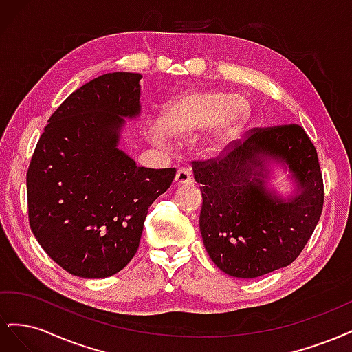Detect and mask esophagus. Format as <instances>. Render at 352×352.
Here are the masks:
<instances>
[{
    "label": "esophagus",
    "mask_w": 352,
    "mask_h": 352,
    "mask_svg": "<svg viewBox=\"0 0 352 352\" xmlns=\"http://www.w3.org/2000/svg\"><path fill=\"white\" fill-rule=\"evenodd\" d=\"M190 182H192V177H190V175L188 173V170H185V168L177 170L176 177H175V184H176L177 186L189 185Z\"/></svg>",
    "instance_id": "obj_1"
}]
</instances>
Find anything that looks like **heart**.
I'll use <instances>...</instances> for the list:
<instances>
[{
  "label": "heart",
  "instance_id": "heart-1",
  "mask_svg": "<svg viewBox=\"0 0 352 352\" xmlns=\"http://www.w3.org/2000/svg\"><path fill=\"white\" fill-rule=\"evenodd\" d=\"M251 116L243 97L223 91H188L167 104L160 123L148 126V136L157 145L167 144V135L188 140L206 129L199 138V151L212 157L225 150L242 132Z\"/></svg>",
  "mask_w": 352,
  "mask_h": 352
}]
</instances>
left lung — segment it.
<instances>
[{
    "mask_svg": "<svg viewBox=\"0 0 352 352\" xmlns=\"http://www.w3.org/2000/svg\"><path fill=\"white\" fill-rule=\"evenodd\" d=\"M248 135L225 157L194 163L202 242L221 272L242 279L289 265L313 235L324 198L317 151L301 126ZM274 165L290 173L291 195L271 188Z\"/></svg>",
    "mask_w": 352,
    "mask_h": 352,
    "instance_id": "left-lung-1",
    "label": "left lung"
}]
</instances>
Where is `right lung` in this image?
I'll return each instance as SVG.
<instances>
[{
    "instance_id": "1",
    "label": "right lung",
    "mask_w": 352,
    "mask_h": 352,
    "mask_svg": "<svg viewBox=\"0 0 352 352\" xmlns=\"http://www.w3.org/2000/svg\"><path fill=\"white\" fill-rule=\"evenodd\" d=\"M141 79L105 73L70 94L50 117L28 170L30 229L79 278L102 279L126 267L148 208L176 175L138 167L119 148L126 120L141 116Z\"/></svg>"
}]
</instances>
